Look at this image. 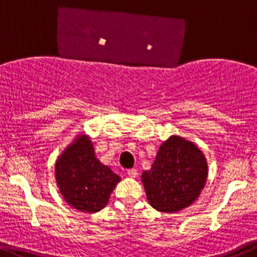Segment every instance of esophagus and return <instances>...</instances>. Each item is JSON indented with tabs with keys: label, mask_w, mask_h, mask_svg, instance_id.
<instances>
[{
	"label": "esophagus",
	"mask_w": 257,
	"mask_h": 257,
	"mask_svg": "<svg viewBox=\"0 0 257 257\" xmlns=\"http://www.w3.org/2000/svg\"><path fill=\"white\" fill-rule=\"evenodd\" d=\"M126 173H128V176L132 177V178H136V177H138V169L131 168V169H128V172H126Z\"/></svg>",
	"instance_id": "34e87169"
}]
</instances>
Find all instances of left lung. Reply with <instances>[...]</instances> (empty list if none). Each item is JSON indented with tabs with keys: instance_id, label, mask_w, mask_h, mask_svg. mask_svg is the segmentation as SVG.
I'll use <instances>...</instances> for the list:
<instances>
[{
	"instance_id": "8db88e82",
	"label": "left lung",
	"mask_w": 257,
	"mask_h": 257,
	"mask_svg": "<svg viewBox=\"0 0 257 257\" xmlns=\"http://www.w3.org/2000/svg\"><path fill=\"white\" fill-rule=\"evenodd\" d=\"M207 174L202 152L192 142L173 136L159 147L152 168L142 173V181L152 207L174 213L197 200Z\"/></svg>"
}]
</instances>
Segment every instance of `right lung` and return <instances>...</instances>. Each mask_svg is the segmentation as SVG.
I'll use <instances>...</instances> for the list:
<instances>
[{
    "label": "right lung",
    "mask_w": 257,
    "mask_h": 257,
    "mask_svg": "<svg viewBox=\"0 0 257 257\" xmlns=\"http://www.w3.org/2000/svg\"><path fill=\"white\" fill-rule=\"evenodd\" d=\"M55 177L64 200L81 212H98L108 205L109 196L120 177L95 157L85 134L62 152L55 164Z\"/></svg>",
    "instance_id": "1"
}]
</instances>
